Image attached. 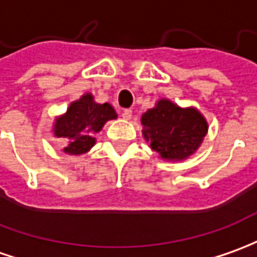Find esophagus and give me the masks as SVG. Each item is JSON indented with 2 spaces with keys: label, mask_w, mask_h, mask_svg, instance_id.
Listing matches in <instances>:
<instances>
[{
  "label": "esophagus",
  "mask_w": 257,
  "mask_h": 257,
  "mask_svg": "<svg viewBox=\"0 0 257 257\" xmlns=\"http://www.w3.org/2000/svg\"><path fill=\"white\" fill-rule=\"evenodd\" d=\"M121 116L123 119H131L132 118V109H122Z\"/></svg>",
  "instance_id": "esophagus-1"
}]
</instances>
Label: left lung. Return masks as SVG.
Returning a JSON list of instances; mask_svg holds the SVG:
<instances>
[{"instance_id":"8db88e82","label":"left lung","mask_w":257,"mask_h":257,"mask_svg":"<svg viewBox=\"0 0 257 257\" xmlns=\"http://www.w3.org/2000/svg\"><path fill=\"white\" fill-rule=\"evenodd\" d=\"M143 136L163 159L181 160L193 155L207 134V122L195 108H180L169 99L142 115Z\"/></svg>"}]
</instances>
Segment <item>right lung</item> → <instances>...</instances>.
I'll return each mask as SVG.
<instances>
[{
  "label": "right lung",
  "instance_id": "add662e5",
  "mask_svg": "<svg viewBox=\"0 0 257 257\" xmlns=\"http://www.w3.org/2000/svg\"><path fill=\"white\" fill-rule=\"evenodd\" d=\"M115 118L116 114L109 104H95L91 94H85L69 106L67 114L56 121L55 135L67 138L66 153L81 155L94 146L92 135L99 132L106 121Z\"/></svg>",
  "mask_w": 257,
  "mask_h": 257
}]
</instances>
